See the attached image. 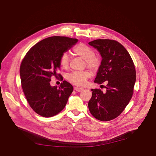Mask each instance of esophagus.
<instances>
[{
  "instance_id": "34e87169",
  "label": "esophagus",
  "mask_w": 156,
  "mask_h": 156,
  "mask_svg": "<svg viewBox=\"0 0 156 156\" xmlns=\"http://www.w3.org/2000/svg\"><path fill=\"white\" fill-rule=\"evenodd\" d=\"M74 90L76 92H81L82 90H83V88H79V87H75L74 88Z\"/></svg>"
}]
</instances>
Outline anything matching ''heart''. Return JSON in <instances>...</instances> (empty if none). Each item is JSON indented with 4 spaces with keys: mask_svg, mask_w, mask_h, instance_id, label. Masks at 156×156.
Masks as SVG:
<instances>
[{
    "mask_svg": "<svg viewBox=\"0 0 156 156\" xmlns=\"http://www.w3.org/2000/svg\"><path fill=\"white\" fill-rule=\"evenodd\" d=\"M73 53L85 60L87 66L93 71H96L100 66L101 61L98 56L95 55V52L90 47L80 43L73 49ZM60 66L64 69H67L69 64V56L66 52H64L60 56ZM91 76V73L89 71L83 72H73L69 73L66 79L68 81L74 85L82 87L84 85L87 79Z\"/></svg>",
    "mask_w": 156,
    "mask_h": 156,
    "instance_id": "obj_1",
    "label": "heart"
}]
</instances>
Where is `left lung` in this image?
Returning <instances> with one entry per match:
<instances>
[{
    "instance_id": "obj_1",
    "label": "left lung",
    "mask_w": 156,
    "mask_h": 156,
    "mask_svg": "<svg viewBox=\"0 0 156 156\" xmlns=\"http://www.w3.org/2000/svg\"><path fill=\"white\" fill-rule=\"evenodd\" d=\"M88 44L101 56V62L94 82L107 81L106 91L92 89L88 108L92 115L101 121H109L119 116L133 96L136 81L135 66L130 55L119 42L96 40Z\"/></svg>"
}]
</instances>
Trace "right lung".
Instances as JSON below:
<instances>
[{"label": "right lung", "mask_w": 156, "mask_h": 156, "mask_svg": "<svg viewBox=\"0 0 156 156\" xmlns=\"http://www.w3.org/2000/svg\"><path fill=\"white\" fill-rule=\"evenodd\" d=\"M77 39L65 36L47 37L27 52L20 66L21 86L27 100L37 114L44 117L56 115L66 105L73 90L64 81L59 88L50 84L51 77L60 74V56L77 44Z\"/></svg>", "instance_id": "add662e5"}]
</instances>
